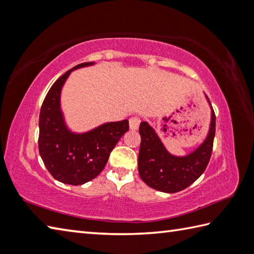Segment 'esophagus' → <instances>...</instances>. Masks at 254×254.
I'll use <instances>...</instances> for the list:
<instances>
[{
    "label": "esophagus",
    "mask_w": 254,
    "mask_h": 254,
    "mask_svg": "<svg viewBox=\"0 0 254 254\" xmlns=\"http://www.w3.org/2000/svg\"><path fill=\"white\" fill-rule=\"evenodd\" d=\"M141 123V118L140 117H132L130 119V128L131 130H136L139 127Z\"/></svg>",
    "instance_id": "esophagus-1"
}]
</instances>
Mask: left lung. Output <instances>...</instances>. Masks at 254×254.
Instances as JSON below:
<instances>
[{"instance_id":"left-lung-1","label":"left lung","mask_w":254,"mask_h":254,"mask_svg":"<svg viewBox=\"0 0 254 254\" xmlns=\"http://www.w3.org/2000/svg\"><path fill=\"white\" fill-rule=\"evenodd\" d=\"M139 132L141 145L137 163L143 182L158 191L175 193L191 186L205 171L213 150L215 113L212 109L209 135L203 144L183 158L170 154L155 131L146 122H141Z\"/></svg>"}]
</instances>
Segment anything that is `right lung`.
Returning a JSON list of instances; mask_svg holds the SVG:
<instances>
[{"instance_id": "1", "label": "right lung", "mask_w": 254, "mask_h": 254, "mask_svg": "<svg viewBox=\"0 0 254 254\" xmlns=\"http://www.w3.org/2000/svg\"><path fill=\"white\" fill-rule=\"evenodd\" d=\"M77 64L51 86L43 101L39 119V151L48 171L58 181L81 186L98 177L110 153L128 130V121L105 123L90 132L75 134L67 130L60 109V94L73 70L92 65Z\"/></svg>"}]
</instances>
